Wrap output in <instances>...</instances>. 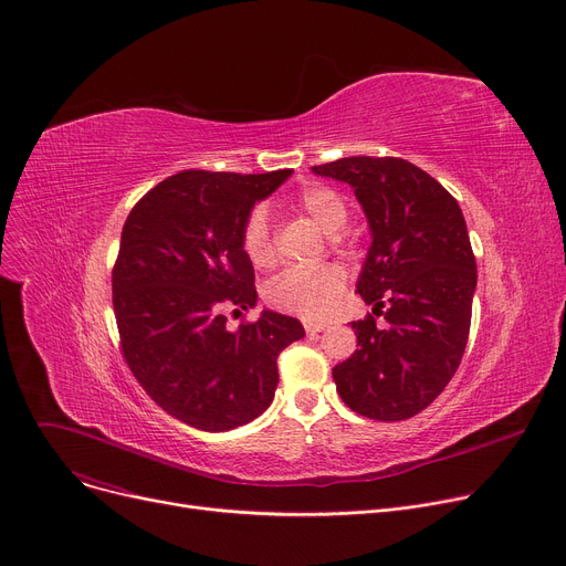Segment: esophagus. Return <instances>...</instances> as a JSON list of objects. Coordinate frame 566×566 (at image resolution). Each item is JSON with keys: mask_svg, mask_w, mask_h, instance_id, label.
I'll return each instance as SVG.
<instances>
[{"mask_svg": "<svg viewBox=\"0 0 566 566\" xmlns=\"http://www.w3.org/2000/svg\"><path fill=\"white\" fill-rule=\"evenodd\" d=\"M327 327H329V325L323 323V321H305L307 334H316V332H323V329H327Z\"/></svg>", "mask_w": 566, "mask_h": 566, "instance_id": "1", "label": "esophagus"}]
</instances>
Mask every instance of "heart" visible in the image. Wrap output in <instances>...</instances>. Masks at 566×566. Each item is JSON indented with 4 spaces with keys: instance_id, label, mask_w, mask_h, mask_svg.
I'll return each instance as SVG.
<instances>
[{
    "instance_id": "b5f03b06",
    "label": "heart",
    "mask_w": 566,
    "mask_h": 566,
    "mask_svg": "<svg viewBox=\"0 0 566 566\" xmlns=\"http://www.w3.org/2000/svg\"><path fill=\"white\" fill-rule=\"evenodd\" d=\"M297 211L307 213L327 234H336L348 222L344 198L327 186H307L293 200ZM241 248L254 269H269L273 263L271 224L263 209H254L241 230ZM346 286L344 271L338 266L291 269L266 286V303L273 310L305 318H325L336 307Z\"/></svg>"
}]
</instances>
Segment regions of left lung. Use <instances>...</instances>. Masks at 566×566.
<instances>
[{"instance_id": "obj_1", "label": "left lung", "mask_w": 566, "mask_h": 566, "mask_svg": "<svg viewBox=\"0 0 566 566\" xmlns=\"http://www.w3.org/2000/svg\"><path fill=\"white\" fill-rule=\"evenodd\" d=\"M312 172L353 186L373 239L357 291L388 321H353L359 348L334 366L336 391L366 419L417 417L469 342L478 273L462 209L434 177L396 157H346Z\"/></svg>"}]
</instances>
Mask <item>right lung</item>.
<instances>
[{
	"label": "right lung",
	"mask_w": 566,
	"mask_h": 566,
	"mask_svg": "<svg viewBox=\"0 0 566 566\" xmlns=\"http://www.w3.org/2000/svg\"><path fill=\"white\" fill-rule=\"evenodd\" d=\"M289 177L184 170L127 216L113 269L123 355L147 396L186 426L224 432L256 419L280 382L277 355L305 336L297 318L271 310L234 332L222 314L256 305L241 230Z\"/></svg>",
	"instance_id": "right-lung-1"
}]
</instances>
